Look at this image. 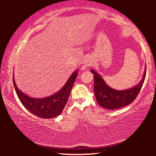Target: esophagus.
<instances>
[{
  "mask_svg": "<svg viewBox=\"0 0 156 156\" xmlns=\"http://www.w3.org/2000/svg\"><path fill=\"white\" fill-rule=\"evenodd\" d=\"M94 63V59L93 58L91 57V56H88L86 58H84V61H83V69H85L87 67H90V66L93 65Z\"/></svg>",
  "mask_w": 156,
  "mask_h": 156,
  "instance_id": "obj_1",
  "label": "esophagus"
}]
</instances>
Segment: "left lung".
<instances>
[{
	"mask_svg": "<svg viewBox=\"0 0 156 156\" xmlns=\"http://www.w3.org/2000/svg\"><path fill=\"white\" fill-rule=\"evenodd\" d=\"M146 65L141 80L138 84L131 88L117 90L109 87L101 75L96 71L91 69L94 73V91L97 102L100 106L107 109H117L131 104L138 96L140 91L143 85L146 76Z\"/></svg>",
	"mask_w": 156,
	"mask_h": 156,
	"instance_id": "left-lung-1",
	"label": "left lung"
}]
</instances>
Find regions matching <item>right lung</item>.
Returning a JSON list of instances; mask_svg holds the SVG:
<instances>
[{
    "label": "right lung",
    "mask_w": 156,
    "mask_h": 156,
    "mask_svg": "<svg viewBox=\"0 0 156 156\" xmlns=\"http://www.w3.org/2000/svg\"><path fill=\"white\" fill-rule=\"evenodd\" d=\"M78 70L76 69L59 91L51 96L41 98L29 96L18 89L14 75L13 83L18 98L26 109L39 118L49 119L60 115L64 109L70 91L78 76Z\"/></svg>",
    "instance_id": "1"
}]
</instances>
